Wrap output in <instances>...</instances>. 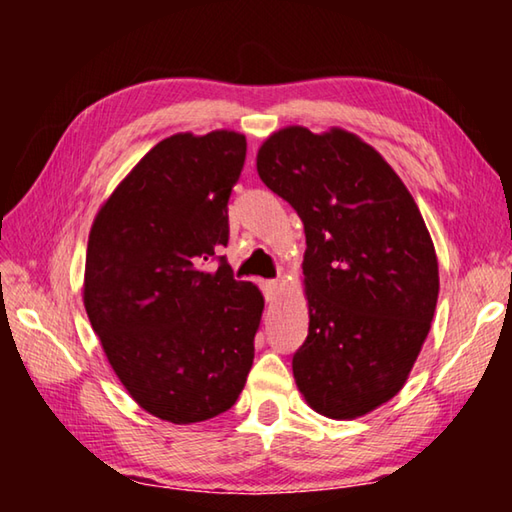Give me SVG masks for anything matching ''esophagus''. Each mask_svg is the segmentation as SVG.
<instances>
[{"mask_svg":"<svg viewBox=\"0 0 512 512\" xmlns=\"http://www.w3.org/2000/svg\"><path fill=\"white\" fill-rule=\"evenodd\" d=\"M262 289H264V296L268 302H273V300H277V296H280V282L277 280L262 282Z\"/></svg>","mask_w":512,"mask_h":512,"instance_id":"34e87169","label":"esophagus"}]
</instances>
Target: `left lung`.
I'll use <instances>...</instances> for the list:
<instances>
[{
    "label": "left lung",
    "mask_w": 512,
    "mask_h": 512,
    "mask_svg": "<svg viewBox=\"0 0 512 512\" xmlns=\"http://www.w3.org/2000/svg\"><path fill=\"white\" fill-rule=\"evenodd\" d=\"M257 173L305 223L298 391L325 418H361L402 391L427 341L440 291L427 225L384 155L339 126L280 128Z\"/></svg>",
    "instance_id": "left-lung-1"
}]
</instances>
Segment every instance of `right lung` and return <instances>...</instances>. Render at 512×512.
<instances>
[{
    "mask_svg": "<svg viewBox=\"0 0 512 512\" xmlns=\"http://www.w3.org/2000/svg\"><path fill=\"white\" fill-rule=\"evenodd\" d=\"M246 135L176 133L153 146L94 216L83 305L140 409L173 424L228 411L255 357L264 296L205 268L228 244V198Z\"/></svg>",
    "mask_w": 512,
    "mask_h": 512,
    "instance_id": "right-lung-1",
    "label": "right lung"
}]
</instances>
